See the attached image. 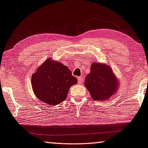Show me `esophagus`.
<instances>
[{"mask_svg": "<svg viewBox=\"0 0 148 148\" xmlns=\"http://www.w3.org/2000/svg\"><path fill=\"white\" fill-rule=\"evenodd\" d=\"M83 82V78L82 77H77V83H78L79 85H82Z\"/></svg>", "mask_w": 148, "mask_h": 148, "instance_id": "1", "label": "esophagus"}]
</instances>
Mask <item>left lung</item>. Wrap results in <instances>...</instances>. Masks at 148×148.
<instances>
[{
    "mask_svg": "<svg viewBox=\"0 0 148 148\" xmlns=\"http://www.w3.org/2000/svg\"><path fill=\"white\" fill-rule=\"evenodd\" d=\"M84 85L93 100L104 101L117 92L120 81L111 66L106 63L93 62L90 72L85 77Z\"/></svg>",
    "mask_w": 148,
    "mask_h": 148,
    "instance_id": "obj_1",
    "label": "left lung"
}]
</instances>
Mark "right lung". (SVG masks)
I'll return each mask as SVG.
<instances>
[{
  "mask_svg": "<svg viewBox=\"0 0 148 148\" xmlns=\"http://www.w3.org/2000/svg\"><path fill=\"white\" fill-rule=\"evenodd\" d=\"M31 79L32 89L37 98L51 106L65 100L71 86L77 83L68 67L51 58L37 67Z\"/></svg>",
  "mask_w": 148,
  "mask_h": 148,
  "instance_id": "obj_1",
  "label": "right lung"
}]
</instances>
